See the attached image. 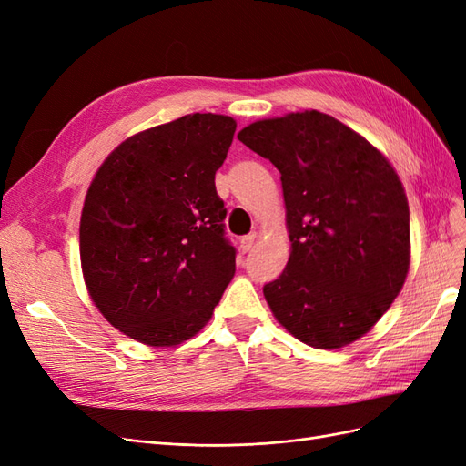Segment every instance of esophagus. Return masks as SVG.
<instances>
[{"label": "esophagus", "instance_id": "esophagus-1", "mask_svg": "<svg viewBox=\"0 0 466 466\" xmlns=\"http://www.w3.org/2000/svg\"><path fill=\"white\" fill-rule=\"evenodd\" d=\"M252 245H255V235H245L241 238V250L243 252H248L252 248Z\"/></svg>", "mask_w": 466, "mask_h": 466}]
</instances>
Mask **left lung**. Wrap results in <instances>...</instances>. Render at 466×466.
<instances>
[{
    "mask_svg": "<svg viewBox=\"0 0 466 466\" xmlns=\"http://www.w3.org/2000/svg\"><path fill=\"white\" fill-rule=\"evenodd\" d=\"M237 137L281 175L291 252L264 286L274 317L313 348L358 340L387 313L410 268V211L397 171L319 110L252 122Z\"/></svg>",
    "mask_w": 466,
    "mask_h": 466,
    "instance_id": "left-lung-1",
    "label": "left lung"
}]
</instances>
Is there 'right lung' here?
<instances>
[{
    "instance_id": "1",
    "label": "right lung",
    "mask_w": 466,
    "mask_h": 466,
    "mask_svg": "<svg viewBox=\"0 0 466 466\" xmlns=\"http://www.w3.org/2000/svg\"><path fill=\"white\" fill-rule=\"evenodd\" d=\"M237 122L187 115L112 151L81 211L79 255L98 311L134 340L177 346L200 332L235 274L216 171Z\"/></svg>"
}]
</instances>
